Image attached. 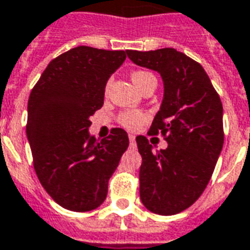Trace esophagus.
I'll return each instance as SVG.
<instances>
[{"instance_id": "34e87169", "label": "esophagus", "mask_w": 250, "mask_h": 250, "mask_svg": "<svg viewBox=\"0 0 250 250\" xmlns=\"http://www.w3.org/2000/svg\"><path fill=\"white\" fill-rule=\"evenodd\" d=\"M128 139H130L131 143H135V135H132V134H130V135H128Z\"/></svg>"}]
</instances>
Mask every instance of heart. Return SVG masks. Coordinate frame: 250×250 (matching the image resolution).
<instances>
[{"label":"heart","mask_w":250,"mask_h":250,"mask_svg":"<svg viewBox=\"0 0 250 250\" xmlns=\"http://www.w3.org/2000/svg\"><path fill=\"white\" fill-rule=\"evenodd\" d=\"M151 76H153L151 73L139 70L134 71L131 74V78H132V83H135V86L138 88L146 78ZM145 122H146V115L142 112H138V111H128V112L122 113L119 116V123L127 130H137Z\"/></svg>","instance_id":"1"}]
</instances>
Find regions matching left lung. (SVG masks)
I'll list each match as a JSON object with an SVG mask.
<instances>
[{"mask_svg":"<svg viewBox=\"0 0 250 250\" xmlns=\"http://www.w3.org/2000/svg\"><path fill=\"white\" fill-rule=\"evenodd\" d=\"M138 66L160 73L164 99L149 135L161 132L167 142L154 150L138 135L142 155L139 195L143 206L158 215H174L203 193L223 146V108L202 64L174 48L127 50Z\"/></svg>","mask_w":250,"mask_h":250,"instance_id":"left-lung-1","label":"left lung"}]
</instances>
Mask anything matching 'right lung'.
<instances>
[{
  "mask_svg": "<svg viewBox=\"0 0 250 250\" xmlns=\"http://www.w3.org/2000/svg\"><path fill=\"white\" fill-rule=\"evenodd\" d=\"M127 51L78 46L52 59L28 100L27 138L40 184L59 206L85 212L105 200L108 180L128 147L123 128L97 141L89 118Z\"/></svg>",
  "mask_w": 250,
  "mask_h": 250,
  "instance_id": "obj_1",
  "label": "right lung"
}]
</instances>
